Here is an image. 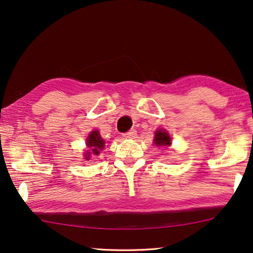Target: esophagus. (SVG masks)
<instances>
[{
	"mask_svg": "<svg viewBox=\"0 0 253 253\" xmlns=\"http://www.w3.org/2000/svg\"><path fill=\"white\" fill-rule=\"evenodd\" d=\"M122 135H123V138H126V139H133V138H135V135H137V131L132 129V130L127 131V132H126V133H123Z\"/></svg>",
	"mask_w": 253,
	"mask_h": 253,
	"instance_id": "34e87169",
	"label": "esophagus"
}]
</instances>
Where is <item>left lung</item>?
<instances>
[{
    "label": "left lung",
    "mask_w": 253,
    "mask_h": 253,
    "mask_svg": "<svg viewBox=\"0 0 253 253\" xmlns=\"http://www.w3.org/2000/svg\"><path fill=\"white\" fill-rule=\"evenodd\" d=\"M154 144H155L156 146H170L171 138H170L169 133L164 130H157L155 132Z\"/></svg>",
    "instance_id": "1"
}]
</instances>
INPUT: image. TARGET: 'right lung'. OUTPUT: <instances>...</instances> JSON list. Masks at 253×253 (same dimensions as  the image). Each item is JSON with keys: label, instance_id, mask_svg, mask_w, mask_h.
<instances>
[{"label": "right lung", "instance_id": "obj_1", "mask_svg": "<svg viewBox=\"0 0 253 253\" xmlns=\"http://www.w3.org/2000/svg\"><path fill=\"white\" fill-rule=\"evenodd\" d=\"M86 144L87 147H89V151H91L92 154H96V155H98L101 149H104L105 147V141L104 139L101 138V135L98 130H94L89 134V137L86 139Z\"/></svg>", "mask_w": 253, "mask_h": 253}]
</instances>
